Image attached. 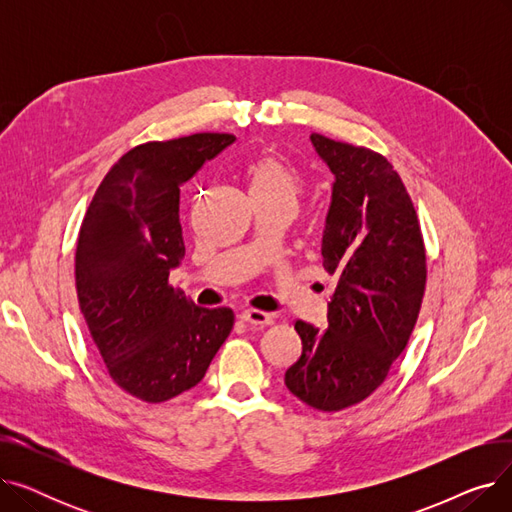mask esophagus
Instances as JSON below:
<instances>
[{
	"mask_svg": "<svg viewBox=\"0 0 512 512\" xmlns=\"http://www.w3.org/2000/svg\"><path fill=\"white\" fill-rule=\"evenodd\" d=\"M240 319L247 321V324H251V326H261V328L272 324V315L265 313V311H259V309L240 311Z\"/></svg>",
	"mask_w": 512,
	"mask_h": 512,
	"instance_id": "34e87169",
	"label": "esophagus"
}]
</instances>
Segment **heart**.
<instances>
[{"label":"heart","mask_w":512,"mask_h":512,"mask_svg":"<svg viewBox=\"0 0 512 512\" xmlns=\"http://www.w3.org/2000/svg\"><path fill=\"white\" fill-rule=\"evenodd\" d=\"M251 197L259 199H297L301 191V174L288 161L276 155H261L247 166Z\"/></svg>","instance_id":"b5f03b06"}]
</instances>
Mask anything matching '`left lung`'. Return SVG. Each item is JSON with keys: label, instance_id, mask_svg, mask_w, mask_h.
<instances>
[{"label": "left lung", "instance_id": "8db88e82", "mask_svg": "<svg viewBox=\"0 0 512 512\" xmlns=\"http://www.w3.org/2000/svg\"><path fill=\"white\" fill-rule=\"evenodd\" d=\"M334 174L321 257L338 278L328 328L297 321L299 361L286 388L317 411H342L382 386L405 351L425 290V247L413 201L390 161L311 134Z\"/></svg>", "mask_w": 512, "mask_h": 512}]
</instances>
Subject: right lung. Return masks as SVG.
I'll return each mask as SVG.
<instances>
[{
    "label": "right lung",
    "mask_w": 512,
    "mask_h": 512,
    "mask_svg": "<svg viewBox=\"0 0 512 512\" xmlns=\"http://www.w3.org/2000/svg\"><path fill=\"white\" fill-rule=\"evenodd\" d=\"M232 143L234 134L199 132L130 149L80 226V311L110 378L139 400L195 388L234 326L232 309L197 307L168 284L184 257L180 186Z\"/></svg>",
    "instance_id": "right-lung-1"
}]
</instances>
